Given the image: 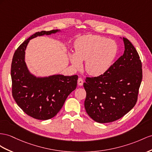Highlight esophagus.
<instances>
[{"mask_svg": "<svg viewBox=\"0 0 152 152\" xmlns=\"http://www.w3.org/2000/svg\"><path fill=\"white\" fill-rule=\"evenodd\" d=\"M77 84H78V85H80V86H82L83 85V80L81 77H79L78 80H77Z\"/></svg>", "mask_w": 152, "mask_h": 152, "instance_id": "1", "label": "esophagus"}]
</instances>
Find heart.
Masks as SVG:
<instances>
[{"label":"heart","instance_id":"1","mask_svg":"<svg viewBox=\"0 0 152 152\" xmlns=\"http://www.w3.org/2000/svg\"><path fill=\"white\" fill-rule=\"evenodd\" d=\"M75 53L69 58L75 68H80L81 61L85 62V69L91 75L98 76L110 67L118 51V45L104 37L88 34L78 38L75 43Z\"/></svg>","mask_w":152,"mask_h":152}]
</instances>
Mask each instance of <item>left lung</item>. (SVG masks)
<instances>
[{
  "label": "left lung",
  "mask_w": 152,
  "mask_h": 152,
  "mask_svg": "<svg viewBox=\"0 0 152 152\" xmlns=\"http://www.w3.org/2000/svg\"><path fill=\"white\" fill-rule=\"evenodd\" d=\"M124 51L107 71L97 77H87L85 108L95 121L113 122L131 110L137 101L142 78V63L134 46L123 38Z\"/></svg>",
  "instance_id": "left-lung-1"
}]
</instances>
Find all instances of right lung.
Instances as JSON below:
<instances>
[{"instance_id": "add662e5", "label": "right lung", "mask_w": 152, "mask_h": 152, "mask_svg": "<svg viewBox=\"0 0 152 152\" xmlns=\"http://www.w3.org/2000/svg\"><path fill=\"white\" fill-rule=\"evenodd\" d=\"M58 31V29L42 31L33 34L15 50L11 63L13 98L26 114L39 120L49 119L55 116L77 86V75L37 77L29 72L26 66L25 50L31 39Z\"/></svg>"}]
</instances>
